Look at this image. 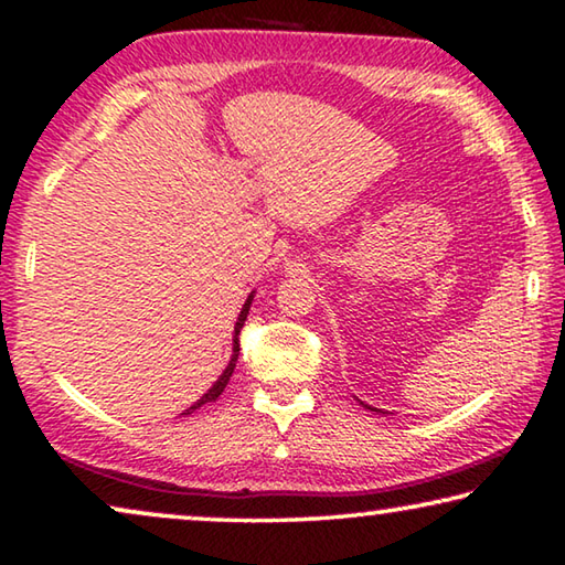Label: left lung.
I'll list each match as a JSON object with an SVG mask.
<instances>
[{"mask_svg":"<svg viewBox=\"0 0 565 565\" xmlns=\"http://www.w3.org/2000/svg\"><path fill=\"white\" fill-rule=\"evenodd\" d=\"M356 401H359V404H361V406H366V408H371L369 404H363V401H361V398H356ZM371 411H376V408H371ZM379 414H386V411H379Z\"/></svg>","mask_w":565,"mask_h":565,"instance_id":"obj_1","label":"left lung"}]
</instances>
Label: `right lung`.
Instances as JSON below:
<instances>
[{"mask_svg": "<svg viewBox=\"0 0 565 565\" xmlns=\"http://www.w3.org/2000/svg\"><path fill=\"white\" fill-rule=\"evenodd\" d=\"M252 301H254V291L248 294V299L244 301V306H242V311H238V319H236V323H234V347H232V359H228V363H226V369L222 371V376H218L216 381H214V386L206 391V394L196 401V404H191L184 414L181 416H189V414H194L196 408H202L204 404H212V401H216L218 396H222V391L226 388V384H228V379H232V374H234V369H236V359H238V331H242V327H244V321H246V313H248V309H252Z\"/></svg>", "mask_w": 565, "mask_h": 565, "instance_id": "add662e5", "label": "right lung"}]
</instances>
